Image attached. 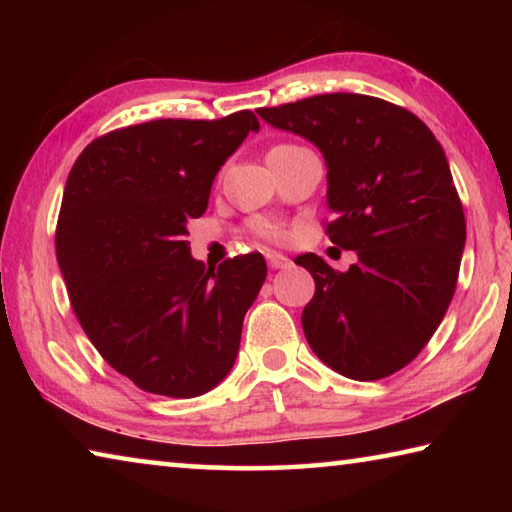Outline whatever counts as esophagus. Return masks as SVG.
Returning <instances> with one entry per match:
<instances>
[{
	"label": "esophagus",
	"instance_id": "obj_1",
	"mask_svg": "<svg viewBox=\"0 0 512 512\" xmlns=\"http://www.w3.org/2000/svg\"><path fill=\"white\" fill-rule=\"evenodd\" d=\"M266 262L273 268V271H277V268H287L291 264V259L280 255V253H266Z\"/></svg>",
	"mask_w": 512,
	"mask_h": 512
}]
</instances>
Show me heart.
Returning <instances> with one entry per match:
<instances>
[{
    "label": "heart",
    "instance_id": "obj_1",
    "mask_svg": "<svg viewBox=\"0 0 512 512\" xmlns=\"http://www.w3.org/2000/svg\"><path fill=\"white\" fill-rule=\"evenodd\" d=\"M275 149H289V144H280V146H275ZM253 230H255L257 237L268 239V241H277V239L282 237V230L277 228L273 221H268V219L253 221Z\"/></svg>",
    "mask_w": 512,
    "mask_h": 512
}]
</instances>
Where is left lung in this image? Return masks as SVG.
<instances>
[{
    "label": "left lung",
    "instance_id": "8db88e82",
    "mask_svg": "<svg viewBox=\"0 0 512 512\" xmlns=\"http://www.w3.org/2000/svg\"><path fill=\"white\" fill-rule=\"evenodd\" d=\"M257 115L323 153L327 235L357 264L339 273L296 257L316 282L302 329L343 377L375 381L418 357L454 298L465 214L440 142L427 124L366 94H318Z\"/></svg>",
    "mask_w": 512,
    "mask_h": 512
}]
</instances>
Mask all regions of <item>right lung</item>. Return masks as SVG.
Wrapping results in <instances>:
<instances>
[{"label": "right lung", "instance_id": "add662e5", "mask_svg": "<svg viewBox=\"0 0 512 512\" xmlns=\"http://www.w3.org/2000/svg\"><path fill=\"white\" fill-rule=\"evenodd\" d=\"M250 110L155 119L85 146L69 171L56 257L74 314L112 368L146 393L196 397L228 377L266 280L259 253L196 262L187 221L248 133Z\"/></svg>", "mask_w": 512, "mask_h": 512}]
</instances>
